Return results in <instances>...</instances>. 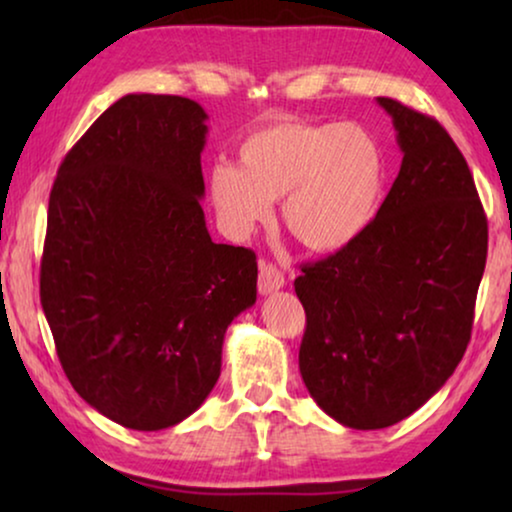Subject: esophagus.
<instances>
[{
	"instance_id": "34e87169",
	"label": "esophagus",
	"mask_w": 512,
	"mask_h": 512,
	"mask_svg": "<svg viewBox=\"0 0 512 512\" xmlns=\"http://www.w3.org/2000/svg\"><path fill=\"white\" fill-rule=\"evenodd\" d=\"M284 286V272L272 263H261V272H258V293L268 296Z\"/></svg>"
}]
</instances>
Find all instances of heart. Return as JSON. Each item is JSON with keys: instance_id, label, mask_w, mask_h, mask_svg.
Here are the masks:
<instances>
[{"instance_id": "1", "label": "heart", "mask_w": 512, "mask_h": 512, "mask_svg": "<svg viewBox=\"0 0 512 512\" xmlns=\"http://www.w3.org/2000/svg\"><path fill=\"white\" fill-rule=\"evenodd\" d=\"M240 165L209 170V198L230 235L244 237L272 219L284 200L289 233L310 251L333 254L366 233L387 191V156L356 123L277 118L240 142Z\"/></svg>"}]
</instances>
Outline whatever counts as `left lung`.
Segmentation results:
<instances>
[{
    "instance_id": "1",
    "label": "left lung",
    "mask_w": 512,
    "mask_h": 512,
    "mask_svg": "<svg viewBox=\"0 0 512 512\" xmlns=\"http://www.w3.org/2000/svg\"><path fill=\"white\" fill-rule=\"evenodd\" d=\"M377 104L394 121L401 172L366 233L293 282L305 387L361 431L401 422L454 373L487 261V216L457 144L436 118Z\"/></svg>"
}]
</instances>
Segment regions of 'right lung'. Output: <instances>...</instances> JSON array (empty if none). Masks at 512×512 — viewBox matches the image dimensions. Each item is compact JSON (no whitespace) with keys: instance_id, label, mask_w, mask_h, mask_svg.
Here are the masks:
<instances>
[{"instance_id":"obj_1","label":"right lung","mask_w":512,"mask_h":512,"mask_svg":"<svg viewBox=\"0 0 512 512\" xmlns=\"http://www.w3.org/2000/svg\"><path fill=\"white\" fill-rule=\"evenodd\" d=\"M207 114L179 95H125L62 160L39 293L58 359L111 422L160 431L205 403L256 254L207 233Z\"/></svg>"}]
</instances>
